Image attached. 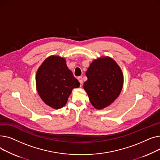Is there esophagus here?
Returning <instances> with one entry per match:
<instances>
[{"instance_id": "esophagus-1", "label": "esophagus", "mask_w": 160, "mask_h": 160, "mask_svg": "<svg viewBox=\"0 0 160 160\" xmlns=\"http://www.w3.org/2000/svg\"><path fill=\"white\" fill-rule=\"evenodd\" d=\"M78 80L79 82L80 83V87H82V83H83L82 77H78Z\"/></svg>"}]
</instances>
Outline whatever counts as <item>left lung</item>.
<instances>
[{"mask_svg": "<svg viewBox=\"0 0 160 160\" xmlns=\"http://www.w3.org/2000/svg\"><path fill=\"white\" fill-rule=\"evenodd\" d=\"M83 83L91 104L97 110L110 106L117 98L123 86L124 76L113 58L103 56L92 62Z\"/></svg>", "mask_w": 160, "mask_h": 160, "instance_id": "8db88e82", "label": "left lung"}]
</instances>
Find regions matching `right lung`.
I'll return each instance as SVG.
<instances>
[{
	"label": "right lung",
	"mask_w": 160,
	"mask_h": 160,
	"mask_svg": "<svg viewBox=\"0 0 160 160\" xmlns=\"http://www.w3.org/2000/svg\"><path fill=\"white\" fill-rule=\"evenodd\" d=\"M36 85L45 104L58 110L66 104L72 89L79 88L80 83L67 67L65 58L52 55L38 68Z\"/></svg>",
	"instance_id": "right-lung-1"
}]
</instances>
